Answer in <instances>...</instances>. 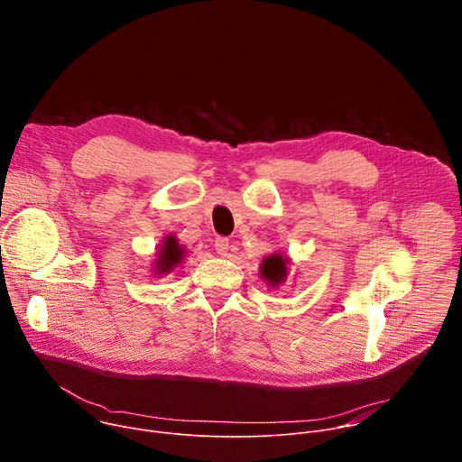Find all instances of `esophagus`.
Listing matches in <instances>:
<instances>
[{"instance_id": "esophagus-1", "label": "esophagus", "mask_w": 462, "mask_h": 462, "mask_svg": "<svg viewBox=\"0 0 462 462\" xmlns=\"http://www.w3.org/2000/svg\"><path fill=\"white\" fill-rule=\"evenodd\" d=\"M214 248L219 255H226L228 250H230V241L226 237H217L216 243H214Z\"/></svg>"}]
</instances>
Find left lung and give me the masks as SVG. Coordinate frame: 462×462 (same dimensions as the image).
Wrapping results in <instances>:
<instances>
[{
  "mask_svg": "<svg viewBox=\"0 0 462 462\" xmlns=\"http://www.w3.org/2000/svg\"><path fill=\"white\" fill-rule=\"evenodd\" d=\"M289 265H291V257L283 255V254H271L265 259L261 261L259 265V276L265 280L267 287L271 289H278L280 285H283L287 282L289 276Z\"/></svg>",
  "mask_w": 462,
  "mask_h": 462,
  "instance_id": "1",
  "label": "left lung"
}]
</instances>
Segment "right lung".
Wrapping results in <instances>:
<instances>
[{"label": "right lung", "instance_id": "obj_1", "mask_svg": "<svg viewBox=\"0 0 462 462\" xmlns=\"http://www.w3.org/2000/svg\"><path fill=\"white\" fill-rule=\"evenodd\" d=\"M184 255H186V248L182 245H179L177 237L173 234L166 236L162 239V245L159 246V252H157L153 263H152L153 276L161 278L164 274H170L175 267L180 265Z\"/></svg>", "mask_w": 462, "mask_h": 462}]
</instances>
